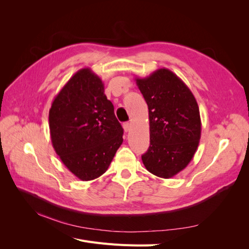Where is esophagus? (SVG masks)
<instances>
[{"mask_svg": "<svg viewBox=\"0 0 249 249\" xmlns=\"http://www.w3.org/2000/svg\"><path fill=\"white\" fill-rule=\"evenodd\" d=\"M123 126H124V132H129L131 130V124L129 123H124Z\"/></svg>", "mask_w": 249, "mask_h": 249, "instance_id": "1", "label": "esophagus"}]
</instances>
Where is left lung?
<instances>
[{"instance_id": "1", "label": "left lung", "mask_w": 249, "mask_h": 249, "mask_svg": "<svg viewBox=\"0 0 249 249\" xmlns=\"http://www.w3.org/2000/svg\"><path fill=\"white\" fill-rule=\"evenodd\" d=\"M137 86L148 107L149 140L142 162L153 175L170 178L182 171L196 152L201 122L196 100L185 83L167 69L146 78Z\"/></svg>"}]
</instances>
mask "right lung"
<instances>
[{
  "label": "right lung",
  "mask_w": 249,
  "mask_h": 249,
  "mask_svg": "<svg viewBox=\"0 0 249 249\" xmlns=\"http://www.w3.org/2000/svg\"><path fill=\"white\" fill-rule=\"evenodd\" d=\"M53 147L71 172L91 180L107 171L124 141L101 78L82 69L69 80L49 112Z\"/></svg>",
  "instance_id": "1"
}]
</instances>
